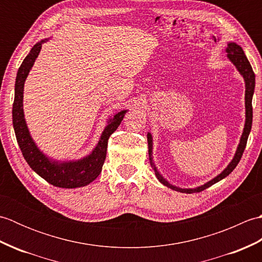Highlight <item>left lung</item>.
Returning a JSON list of instances; mask_svg holds the SVG:
<instances>
[{
  "instance_id": "left-lung-1",
  "label": "left lung",
  "mask_w": 262,
  "mask_h": 262,
  "mask_svg": "<svg viewBox=\"0 0 262 262\" xmlns=\"http://www.w3.org/2000/svg\"><path fill=\"white\" fill-rule=\"evenodd\" d=\"M226 52L229 53V54H227V56H229V58L231 59V62L236 66V69L243 75L244 81H246V111H247L246 114H247V120H246V126H244L243 134H242V137H241L240 145H238V147H237V151L235 153L234 159L232 160V162L229 164V166H227V168L223 172H222L221 174H219L216 178H214V179L210 180L209 182L205 183L204 186H200V187L194 188V189H181V188H178V187L170 185V183L159 173L157 168L154 166L155 176H157L159 181L162 182L164 186L173 189V190L180 191V192H186V193L200 192V191L205 190L206 188L210 187L211 185H214V183L219 182L220 180L224 179L225 177L229 176L231 172L235 169V166L237 165V163L240 162L244 149H246L248 137H249L250 130H251V126H252V96H253V91H254V80H255L254 79V73H253V70L251 68V65H250L247 56L244 55L243 49L238 45H236L235 42H230L229 45H227ZM147 143H148V154H149V157H151V155H152V136H151V134H147ZM149 161H151V163H152V158H149Z\"/></svg>"
}]
</instances>
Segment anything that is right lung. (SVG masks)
Wrapping results in <instances>:
<instances>
[{
    "label": "right lung",
    "mask_w": 262,
    "mask_h": 262,
    "mask_svg": "<svg viewBox=\"0 0 262 262\" xmlns=\"http://www.w3.org/2000/svg\"><path fill=\"white\" fill-rule=\"evenodd\" d=\"M43 41L45 40L36 43L31 48L30 53L27 55V57L20 65L18 74H16L14 101L12 108V120L15 137L27 163L30 165V168L37 174L43 178L47 182L59 188L84 187L96 179L101 172L105 160V154H107L108 140L110 135L120 125L126 114V110H122L115 115L114 118L109 121L108 126L104 128L97 147L94 148V151L88 158L77 161V162L62 164L51 162L45 155L39 151L35 143L31 140L24 118V109H22V98H24V84L26 77L32 68L33 62L37 58L39 52H40L41 43Z\"/></svg>",
    "instance_id": "1"
}]
</instances>
